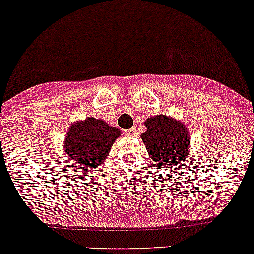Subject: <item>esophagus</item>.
<instances>
[{"label":"esophagus","mask_w":254,"mask_h":254,"mask_svg":"<svg viewBox=\"0 0 254 254\" xmlns=\"http://www.w3.org/2000/svg\"><path fill=\"white\" fill-rule=\"evenodd\" d=\"M136 131L137 130L135 129V127H131V129H127L125 130V135H129V136H134V135H136Z\"/></svg>","instance_id":"esophagus-1"}]
</instances>
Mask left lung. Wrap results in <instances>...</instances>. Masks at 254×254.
Returning a JSON list of instances; mask_svg holds the SVG:
<instances>
[{"label":"left lung","instance_id":"left-lung-1","mask_svg":"<svg viewBox=\"0 0 254 254\" xmlns=\"http://www.w3.org/2000/svg\"><path fill=\"white\" fill-rule=\"evenodd\" d=\"M146 131L142 142L151 156L155 167L185 166L189 160L190 135L181 123L165 115H156L145 122Z\"/></svg>","mask_w":254,"mask_h":254}]
</instances>
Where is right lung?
Instances as JSON below:
<instances>
[{
  "instance_id": "1",
  "label": "right lung",
  "mask_w": 254,
  "mask_h": 254,
  "mask_svg": "<svg viewBox=\"0 0 254 254\" xmlns=\"http://www.w3.org/2000/svg\"><path fill=\"white\" fill-rule=\"evenodd\" d=\"M120 134L119 129L112 127L102 119L88 118L83 123H75L70 127L64 150L84 171H99L113 142Z\"/></svg>"
}]
</instances>
